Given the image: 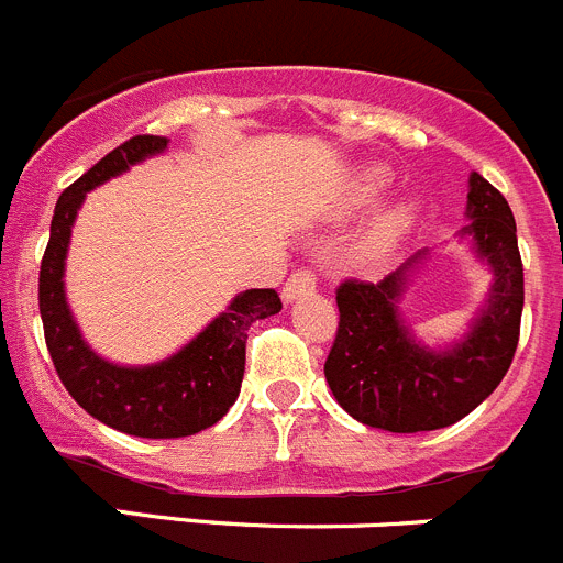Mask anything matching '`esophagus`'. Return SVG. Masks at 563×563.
<instances>
[{
  "instance_id": "1",
  "label": "esophagus",
  "mask_w": 563,
  "mask_h": 563,
  "mask_svg": "<svg viewBox=\"0 0 563 563\" xmlns=\"http://www.w3.org/2000/svg\"><path fill=\"white\" fill-rule=\"evenodd\" d=\"M312 290H316V276H312V271L301 267V271H296L285 282V287H282V298H285V301H296V298L307 296V292Z\"/></svg>"
}]
</instances>
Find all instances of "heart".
<instances>
[{"label":"heart","mask_w":563,"mask_h":563,"mask_svg":"<svg viewBox=\"0 0 563 563\" xmlns=\"http://www.w3.org/2000/svg\"><path fill=\"white\" fill-rule=\"evenodd\" d=\"M390 184V173L385 167H360L352 175L349 187H345V206L349 209H363V206L374 203L379 195L385 192V187ZM412 220H416V206L410 200H396V203L385 206L368 225L360 234V240L352 247V262L357 265H371V262L383 260L390 247L401 240V236L410 231Z\"/></svg>","instance_id":"heart-1"}]
</instances>
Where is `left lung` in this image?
Instances as JSON below:
<instances>
[{"label":"left lung","mask_w":563,"mask_h":563,"mask_svg":"<svg viewBox=\"0 0 563 563\" xmlns=\"http://www.w3.org/2000/svg\"><path fill=\"white\" fill-rule=\"evenodd\" d=\"M466 214L472 223L461 234L492 267L494 282L468 332L450 349H427L396 307L427 251L376 285L345 278L338 287V338L323 374L352 419L388 432L441 430L488 399L508 374L525 307L517 223L508 200L481 173L468 178Z\"/></svg>","instance_id":"1"}]
</instances>
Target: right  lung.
Masks as SVG:
<instances>
[{
	"mask_svg": "<svg viewBox=\"0 0 563 563\" xmlns=\"http://www.w3.org/2000/svg\"><path fill=\"white\" fill-rule=\"evenodd\" d=\"M167 136H133L60 192L38 273L44 338L60 383L82 410L136 438H184L218 424L240 396L247 329L276 316V290H245L178 354L156 365H113L89 349L69 312L64 290L71 223L86 192L133 164L167 151Z\"/></svg>",
	"mask_w": 563,
	"mask_h": 563,
	"instance_id": "obj_1",
	"label": "right lung"
}]
</instances>
